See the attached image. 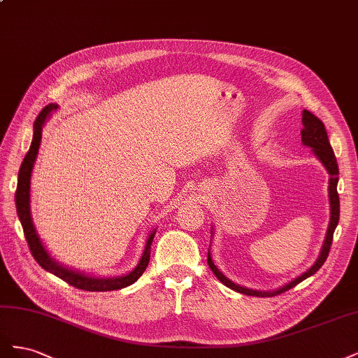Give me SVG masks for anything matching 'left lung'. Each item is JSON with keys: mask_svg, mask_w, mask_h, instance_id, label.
Masks as SVG:
<instances>
[{"mask_svg": "<svg viewBox=\"0 0 358 358\" xmlns=\"http://www.w3.org/2000/svg\"><path fill=\"white\" fill-rule=\"evenodd\" d=\"M301 124H303V129H301V142L303 145H306L309 148H312L313 154L317 155V158L322 162V166L326 167V170L329 171L330 175V185H329V197H330V210H331V216H330V224H329V230H327V236L326 241H324L321 254L318 257V259L310 268H308L305 273L300 275L299 278L292 279L291 282L285 284L284 287H280L275 291H257V289H249L246 287H241L234 284L233 280H230L229 278H225L218 267H216L212 262L210 252H208V264L212 268V272L215 273V276L218 278L221 282L237 292H242V294L246 296H255V297H273L280 294V292H285L288 289H291L292 287H296L297 284H300L301 280H305L306 278L312 276L313 273H317L320 267L326 262L329 252H330V246L333 242V233L336 230V225L339 222V194H338V180H339V167H338V161H336L334 152L330 146L329 142V136L326 131V127L321 122V119H318L315 115H312L309 110H303L301 113Z\"/></svg>", "mask_w": 358, "mask_h": 358, "instance_id": "8db88e82", "label": "left lung"}]
</instances>
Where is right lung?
Wrapping results in <instances>:
<instances>
[{
    "instance_id": "add662e5",
    "label": "right lung",
    "mask_w": 358,
    "mask_h": 358,
    "mask_svg": "<svg viewBox=\"0 0 358 358\" xmlns=\"http://www.w3.org/2000/svg\"><path fill=\"white\" fill-rule=\"evenodd\" d=\"M58 106L57 104H49L43 109L34 122V136H32V142L29 146V150L27 152L22 164H20L19 169V176H17V189H16V210L17 216L20 220V224H22L25 239L28 242L29 251L34 257L36 262L46 270V272H50L52 275L58 276L59 279L66 280L67 284L71 287H76L79 289L85 291H113V289H121L128 285L134 284L136 280L143 275L149 264V258H150V245H152L155 230L149 234L148 242L145 246V252L140 258L138 264L131 270V272L124 275V276H117V278H94L90 275H83L76 272V270H70L67 267H62L58 264L55 259L50 258L48 251L40 242V237L34 229V224H32L31 218V204H29V187H31V175H32V167H34V162L38 154V148L41 142V133H43V127H45L48 117L53 110H57Z\"/></svg>"
}]
</instances>
